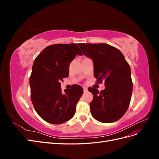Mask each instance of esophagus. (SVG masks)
I'll return each mask as SVG.
<instances>
[{
  "instance_id": "34e87169",
  "label": "esophagus",
  "mask_w": 159,
  "mask_h": 159,
  "mask_svg": "<svg viewBox=\"0 0 159 159\" xmlns=\"http://www.w3.org/2000/svg\"><path fill=\"white\" fill-rule=\"evenodd\" d=\"M88 88H84V92H88Z\"/></svg>"
}]
</instances>
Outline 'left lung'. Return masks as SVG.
<instances>
[{"mask_svg": "<svg viewBox=\"0 0 159 159\" xmlns=\"http://www.w3.org/2000/svg\"><path fill=\"white\" fill-rule=\"evenodd\" d=\"M78 46L84 55L93 60L97 83L105 81L104 90L88 88L93 95L90 103L91 115L102 123L117 121L127 111L131 99L133 82L129 64L121 51L112 46L84 43Z\"/></svg>", "mask_w": 159, "mask_h": 159, "instance_id": "left-lung-1", "label": "left lung"}]
</instances>
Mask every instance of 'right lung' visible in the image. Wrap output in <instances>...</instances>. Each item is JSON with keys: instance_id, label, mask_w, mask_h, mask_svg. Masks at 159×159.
<instances>
[{"instance_id": "1", "label": "right lung", "mask_w": 159, "mask_h": 159, "mask_svg": "<svg viewBox=\"0 0 159 159\" xmlns=\"http://www.w3.org/2000/svg\"><path fill=\"white\" fill-rule=\"evenodd\" d=\"M78 54L82 52L76 44H53L34 61L30 77L31 100L36 113L48 123L61 124L75 114L83 88L75 85L63 94L60 81L68 76L70 63Z\"/></svg>"}]
</instances>
